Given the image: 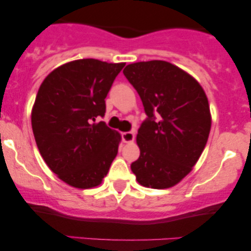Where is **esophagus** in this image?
I'll return each instance as SVG.
<instances>
[{
    "instance_id": "1",
    "label": "esophagus",
    "mask_w": 251,
    "mask_h": 251,
    "mask_svg": "<svg viewBox=\"0 0 251 251\" xmlns=\"http://www.w3.org/2000/svg\"><path fill=\"white\" fill-rule=\"evenodd\" d=\"M122 138L124 143H131L134 140L135 135L133 132H124V133H122Z\"/></svg>"
}]
</instances>
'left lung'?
<instances>
[{"instance_id":"left-lung-1","label":"left lung","mask_w":251,"mask_h":251,"mask_svg":"<svg viewBox=\"0 0 251 251\" xmlns=\"http://www.w3.org/2000/svg\"><path fill=\"white\" fill-rule=\"evenodd\" d=\"M123 73L148 116L138 129L140 155L132 172L146 188H171L191 171L208 142L211 114L205 92L195 77L162 60L131 63Z\"/></svg>"}]
</instances>
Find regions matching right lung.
I'll return each mask as SVG.
<instances>
[{
    "label": "right lung",
    "mask_w": 251,
    "mask_h": 251,
    "mask_svg": "<svg viewBox=\"0 0 251 251\" xmlns=\"http://www.w3.org/2000/svg\"><path fill=\"white\" fill-rule=\"evenodd\" d=\"M125 63L82 59L46 76L31 109V127L43 160L77 189L101 184L122 137L105 122V98Z\"/></svg>",
    "instance_id": "right-lung-1"
}]
</instances>
